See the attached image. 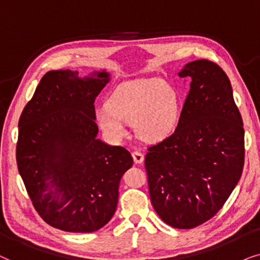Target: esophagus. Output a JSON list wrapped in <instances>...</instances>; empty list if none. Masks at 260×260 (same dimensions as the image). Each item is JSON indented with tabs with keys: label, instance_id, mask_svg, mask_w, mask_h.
Wrapping results in <instances>:
<instances>
[{
	"label": "esophagus",
	"instance_id": "34e87169",
	"mask_svg": "<svg viewBox=\"0 0 260 260\" xmlns=\"http://www.w3.org/2000/svg\"><path fill=\"white\" fill-rule=\"evenodd\" d=\"M132 157H133V160L136 164H141V162L144 161V154L140 153V152H138V151L133 152Z\"/></svg>",
	"mask_w": 260,
	"mask_h": 260
}]
</instances>
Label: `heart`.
I'll list each match as a JSON object with an SVG mask.
<instances>
[{
	"mask_svg": "<svg viewBox=\"0 0 260 260\" xmlns=\"http://www.w3.org/2000/svg\"><path fill=\"white\" fill-rule=\"evenodd\" d=\"M179 116V100L170 83L159 78L121 85L107 105L96 112V122L105 136L120 141L127 136L126 122H133L144 140H159L171 132Z\"/></svg>",
	"mask_w": 260,
	"mask_h": 260,
	"instance_id": "b5f03b06",
	"label": "heart"
}]
</instances>
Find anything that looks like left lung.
<instances>
[{"label": "left lung", "instance_id": "left-lung-1", "mask_svg": "<svg viewBox=\"0 0 260 260\" xmlns=\"http://www.w3.org/2000/svg\"><path fill=\"white\" fill-rule=\"evenodd\" d=\"M190 90L175 132L145 157L152 206L169 226L190 230L222 208L243 174L244 123L227 75L207 59L179 71Z\"/></svg>", "mask_w": 260, "mask_h": 260}]
</instances>
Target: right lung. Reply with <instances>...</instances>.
<instances>
[{"label":"right lung","mask_w":260,"mask_h":260,"mask_svg":"<svg viewBox=\"0 0 260 260\" xmlns=\"http://www.w3.org/2000/svg\"><path fill=\"white\" fill-rule=\"evenodd\" d=\"M110 81L105 70L48 71L19 120L16 162L45 222L89 233L109 222L119 183L133 165L126 148L96 138L95 99Z\"/></svg>","instance_id":"1"}]
</instances>
